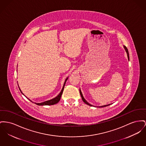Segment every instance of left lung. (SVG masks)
Masks as SVG:
<instances>
[{
  "label": "left lung",
  "instance_id": "8db88e82",
  "mask_svg": "<svg viewBox=\"0 0 146 146\" xmlns=\"http://www.w3.org/2000/svg\"><path fill=\"white\" fill-rule=\"evenodd\" d=\"M124 48H125V50H126V51L127 52V57H128V59H129V51H128V50H127V47H126V46H124ZM79 92H80V95H81V96H82V100H83V101L84 102V103H86V104H87V105H89V106H93V105H92L91 104H89V103H88L86 101V100H85V99L84 98V97H83V95H82V92H81V91H80V90H79ZM110 104H109V105H104V106H99V108L100 107V108H102V107H105V106H109V105H110Z\"/></svg>",
  "mask_w": 146,
  "mask_h": 146
}]
</instances>
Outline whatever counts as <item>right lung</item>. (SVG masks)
Segmentation results:
<instances>
[{
    "label": "right lung",
    "instance_id": "1",
    "mask_svg": "<svg viewBox=\"0 0 146 146\" xmlns=\"http://www.w3.org/2000/svg\"><path fill=\"white\" fill-rule=\"evenodd\" d=\"M67 79H68V78L66 79V81H65V82H64V85H63V88H62V89L60 93L59 94V95H58L57 97H56V98L52 99L51 100H50L44 102H43V103H35V104H36V105H54V104H56L58 103L59 101L60 100V98H61V96H62V93H63V89H64V87L66 82ZM20 91H21V90H20Z\"/></svg>",
    "mask_w": 146,
    "mask_h": 146
}]
</instances>
